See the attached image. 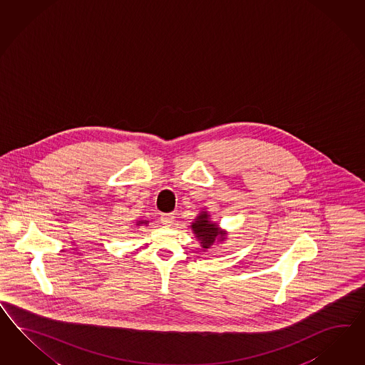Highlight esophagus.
<instances>
[{
	"label": "esophagus",
	"mask_w": 365,
	"mask_h": 365,
	"mask_svg": "<svg viewBox=\"0 0 365 365\" xmlns=\"http://www.w3.org/2000/svg\"><path fill=\"white\" fill-rule=\"evenodd\" d=\"M160 222L163 226L170 227L174 223V214H163L160 217Z\"/></svg>",
	"instance_id": "1"
}]
</instances>
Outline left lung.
<instances>
[{"instance_id":"left-lung-1","label":"left lung","mask_w":365,"mask_h":365,"mask_svg":"<svg viewBox=\"0 0 365 365\" xmlns=\"http://www.w3.org/2000/svg\"><path fill=\"white\" fill-rule=\"evenodd\" d=\"M192 230L197 235V240H200V245L203 248H210L217 240H223V232L219 231L215 223H211L208 220L207 212H202L197 217L195 223H192Z\"/></svg>"}]
</instances>
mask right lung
<instances>
[{
  "instance_id": "right-lung-1",
  "label": "right lung",
  "mask_w": 365,
  "mask_h": 365,
  "mask_svg": "<svg viewBox=\"0 0 365 365\" xmlns=\"http://www.w3.org/2000/svg\"><path fill=\"white\" fill-rule=\"evenodd\" d=\"M139 223H148V222H139Z\"/></svg>"
}]
</instances>
